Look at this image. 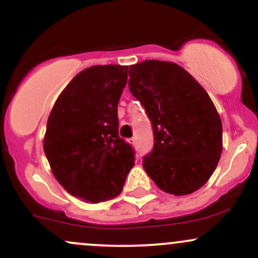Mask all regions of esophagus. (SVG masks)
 Segmentation results:
<instances>
[{"label":"esophagus","mask_w":258,"mask_h":258,"mask_svg":"<svg viewBox=\"0 0 258 258\" xmlns=\"http://www.w3.org/2000/svg\"><path fill=\"white\" fill-rule=\"evenodd\" d=\"M130 144H132V145H134V146H135V145H137L138 144V141H137V138H132V139H130Z\"/></svg>","instance_id":"34e87169"}]
</instances>
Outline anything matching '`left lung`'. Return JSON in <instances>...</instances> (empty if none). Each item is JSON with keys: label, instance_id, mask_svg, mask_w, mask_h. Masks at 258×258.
Returning a JSON list of instances; mask_svg holds the SVG:
<instances>
[{"label": "left lung", "instance_id": "left-lung-1", "mask_svg": "<svg viewBox=\"0 0 258 258\" xmlns=\"http://www.w3.org/2000/svg\"><path fill=\"white\" fill-rule=\"evenodd\" d=\"M129 90L153 130L143 166L161 190L191 194L215 172L223 147L222 120L205 89L180 66L150 59L129 67Z\"/></svg>", "mask_w": 258, "mask_h": 258}]
</instances>
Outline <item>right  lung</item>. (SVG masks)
<instances>
[{
	"mask_svg": "<svg viewBox=\"0 0 258 258\" xmlns=\"http://www.w3.org/2000/svg\"><path fill=\"white\" fill-rule=\"evenodd\" d=\"M126 66H92L57 98L43 138L52 173L71 195L98 204L119 195L135 151L118 134Z\"/></svg>",
	"mask_w": 258,
	"mask_h": 258,
	"instance_id": "add662e5",
	"label": "right lung"
}]
</instances>
